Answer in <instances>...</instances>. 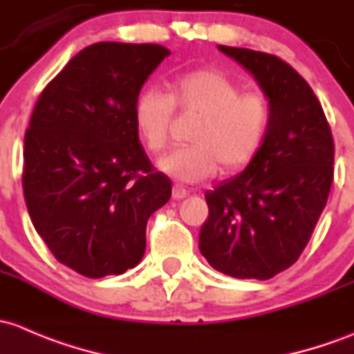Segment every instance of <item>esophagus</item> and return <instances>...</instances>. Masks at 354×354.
Instances as JSON below:
<instances>
[{"label": "esophagus", "mask_w": 354, "mask_h": 354, "mask_svg": "<svg viewBox=\"0 0 354 354\" xmlns=\"http://www.w3.org/2000/svg\"><path fill=\"white\" fill-rule=\"evenodd\" d=\"M185 196H187V191H185L184 187H180V185H174L172 198L176 199V201H180V199H184Z\"/></svg>", "instance_id": "esophagus-1"}]
</instances>
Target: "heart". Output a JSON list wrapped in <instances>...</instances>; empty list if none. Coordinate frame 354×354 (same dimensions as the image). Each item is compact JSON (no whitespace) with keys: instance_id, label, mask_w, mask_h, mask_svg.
<instances>
[{"instance_id":"obj_1","label":"heart","mask_w":354,"mask_h":354,"mask_svg":"<svg viewBox=\"0 0 354 354\" xmlns=\"http://www.w3.org/2000/svg\"><path fill=\"white\" fill-rule=\"evenodd\" d=\"M176 105L201 114L191 134L194 145L178 147L158 160V169L182 184L213 177L220 163L227 172L249 165L264 145L272 121L271 100L214 69L187 73L174 82L172 92L148 86L134 104V124L148 150L156 153L169 141Z\"/></svg>"}]
</instances>
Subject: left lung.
<instances>
[{
    "label": "left lung",
    "instance_id": "8db88e82",
    "mask_svg": "<svg viewBox=\"0 0 354 354\" xmlns=\"http://www.w3.org/2000/svg\"><path fill=\"white\" fill-rule=\"evenodd\" d=\"M218 49L254 75L272 121L247 169L206 192L199 250L232 278L269 279L298 261L326 207L333 133L310 85L290 64L252 49Z\"/></svg>",
    "mask_w": 354,
    "mask_h": 354
}]
</instances>
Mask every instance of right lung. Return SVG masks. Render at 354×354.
I'll list each match as a JSON object with an SVG mask.
<instances>
[{"label": "right lung", "mask_w": 354, "mask_h": 354, "mask_svg": "<svg viewBox=\"0 0 354 354\" xmlns=\"http://www.w3.org/2000/svg\"><path fill=\"white\" fill-rule=\"evenodd\" d=\"M169 54L158 44H92L32 112L21 174L28 214L53 256L86 278L134 268L148 218L172 194L134 124L141 86Z\"/></svg>", "instance_id": "right-lung-1"}]
</instances>
